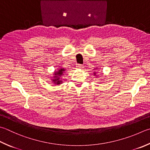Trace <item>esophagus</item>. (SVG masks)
Returning a JSON list of instances; mask_svg holds the SVG:
<instances>
[{
    "instance_id": "obj_1",
    "label": "esophagus",
    "mask_w": 150,
    "mask_h": 150,
    "mask_svg": "<svg viewBox=\"0 0 150 150\" xmlns=\"http://www.w3.org/2000/svg\"><path fill=\"white\" fill-rule=\"evenodd\" d=\"M76 67L77 68H79V69H81V68H83V64H76Z\"/></svg>"
}]
</instances>
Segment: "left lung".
Masks as SVG:
<instances>
[{"mask_svg":"<svg viewBox=\"0 0 150 150\" xmlns=\"http://www.w3.org/2000/svg\"><path fill=\"white\" fill-rule=\"evenodd\" d=\"M94 74H95H95H96V72H95V73H94Z\"/></svg>","mask_w":150,"mask_h":150,"instance_id":"1","label":"left lung"}]
</instances>
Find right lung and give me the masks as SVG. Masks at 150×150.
Returning a JSON list of instances; mask_svg holds the SVG:
<instances>
[{"mask_svg": "<svg viewBox=\"0 0 150 150\" xmlns=\"http://www.w3.org/2000/svg\"><path fill=\"white\" fill-rule=\"evenodd\" d=\"M64 70H64V69H59L58 71L55 72L54 79H53V83H55L57 85L62 83V81H61V80H60V77L62 75H63Z\"/></svg>", "mask_w": 150, "mask_h": 150, "instance_id": "add662e5", "label": "right lung"}]
</instances>
